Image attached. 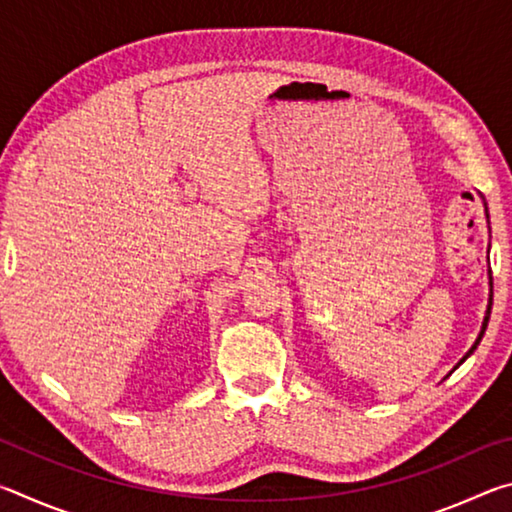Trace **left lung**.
<instances>
[{
  "label": "left lung",
  "instance_id": "obj_1",
  "mask_svg": "<svg viewBox=\"0 0 512 512\" xmlns=\"http://www.w3.org/2000/svg\"><path fill=\"white\" fill-rule=\"evenodd\" d=\"M485 216H488V210H485ZM490 287H492V277H490ZM490 309H492V289H490V302H488V311H485V318H483V327H481V334H479V339H476L474 341V345H472V348H470V352H467L465 354V357L461 359V361H458V366H461V363L467 359V357H470V354L476 350V345H479L481 343V339H483V334H485V327H488V320H490Z\"/></svg>",
  "mask_w": 512,
  "mask_h": 512
}]
</instances>
